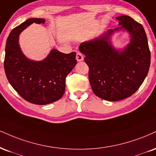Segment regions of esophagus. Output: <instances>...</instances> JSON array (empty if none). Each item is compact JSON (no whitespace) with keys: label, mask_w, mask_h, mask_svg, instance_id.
Masks as SVG:
<instances>
[{"label":"esophagus","mask_w":156,"mask_h":156,"mask_svg":"<svg viewBox=\"0 0 156 156\" xmlns=\"http://www.w3.org/2000/svg\"><path fill=\"white\" fill-rule=\"evenodd\" d=\"M76 59L78 62H80V61H83V56L80 52L79 51H77L76 54Z\"/></svg>","instance_id":"34e87169"}]
</instances>
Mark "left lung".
<instances>
[{"instance_id": "8db88e82", "label": "left lung", "mask_w": 156, "mask_h": 156, "mask_svg": "<svg viewBox=\"0 0 156 156\" xmlns=\"http://www.w3.org/2000/svg\"><path fill=\"white\" fill-rule=\"evenodd\" d=\"M119 27L109 30L99 37L82 43L79 50L86 56L89 78L94 93L108 101H119L132 96L147 76L151 51L143 27L129 16H119ZM124 29L130 34V43L124 50H115L110 36Z\"/></svg>"}]
</instances>
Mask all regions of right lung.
I'll use <instances>...</instances> for the list:
<instances>
[{
    "instance_id": "1",
    "label": "right lung",
    "mask_w": 156,
    "mask_h": 156,
    "mask_svg": "<svg viewBox=\"0 0 156 156\" xmlns=\"http://www.w3.org/2000/svg\"><path fill=\"white\" fill-rule=\"evenodd\" d=\"M33 22L44 24L45 20L28 19L10 33L5 44L4 69L9 82L22 98L44 105L63 96L65 78L77 64L76 53L64 54L52 49L42 61L27 59L20 48L19 36Z\"/></svg>"
}]
</instances>
